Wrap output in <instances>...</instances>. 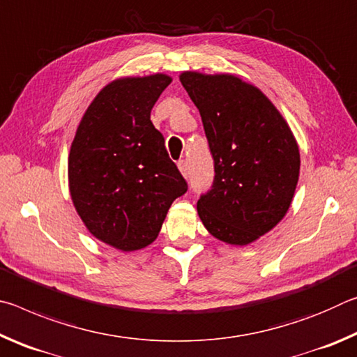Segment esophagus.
I'll return each mask as SVG.
<instances>
[{"instance_id":"34e87169","label":"esophagus","mask_w":357,"mask_h":357,"mask_svg":"<svg viewBox=\"0 0 357 357\" xmlns=\"http://www.w3.org/2000/svg\"><path fill=\"white\" fill-rule=\"evenodd\" d=\"M178 168H179V172H181V174H183L184 178L189 176V164H187V160H179L178 162Z\"/></svg>"}]
</instances>
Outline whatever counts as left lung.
<instances>
[{
	"label": "left lung",
	"instance_id": "1",
	"mask_svg": "<svg viewBox=\"0 0 357 357\" xmlns=\"http://www.w3.org/2000/svg\"><path fill=\"white\" fill-rule=\"evenodd\" d=\"M179 80L200 112L214 157V184L198 200V215L222 243H255L291 206L298 142L268 96L241 77L185 70Z\"/></svg>",
	"mask_w": 357,
	"mask_h": 357
}]
</instances>
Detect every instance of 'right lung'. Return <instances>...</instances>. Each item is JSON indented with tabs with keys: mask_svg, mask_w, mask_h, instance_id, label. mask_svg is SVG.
<instances>
[{
	"mask_svg": "<svg viewBox=\"0 0 357 357\" xmlns=\"http://www.w3.org/2000/svg\"><path fill=\"white\" fill-rule=\"evenodd\" d=\"M173 78L119 77L93 99L68 159L72 203L100 243L121 252L153 244L187 184L165 149L151 110Z\"/></svg>",
	"mask_w": 357,
	"mask_h": 357,
	"instance_id": "add662e5",
	"label": "right lung"
}]
</instances>
